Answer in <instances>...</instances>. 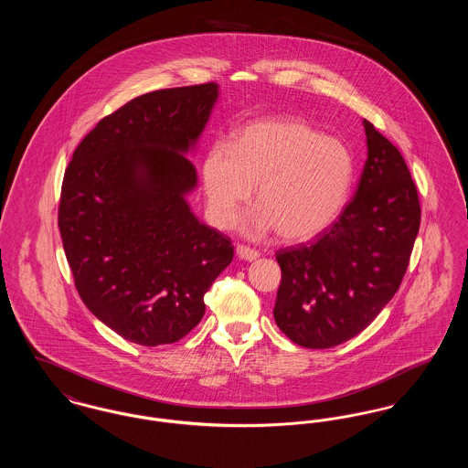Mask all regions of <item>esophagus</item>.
Wrapping results in <instances>:
<instances>
[{
	"instance_id": "esophagus-1",
	"label": "esophagus",
	"mask_w": 468,
	"mask_h": 468,
	"mask_svg": "<svg viewBox=\"0 0 468 468\" xmlns=\"http://www.w3.org/2000/svg\"><path fill=\"white\" fill-rule=\"evenodd\" d=\"M237 254L240 260H245V261H254L256 258H260V252L247 245H237Z\"/></svg>"
}]
</instances>
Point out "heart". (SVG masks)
I'll list each match as a JSON object with an SVG mask.
<instances>
[{"mask_svg": "<svg viewBox=\"0 0 468 468\" xmlns=\"http://www.w3.org/2000/svg\"><path fill=\"white\" fill-rule=\"evenodd\" d=\"M355 178L351 151L336 138L291 119L245 126L235 138L214 142L201 165L207 216L218 228L235 223L240 207L258 201L244 221L249 237L277 228L291 242L309 240L340 216Z\"/></svg>", "mask_w": 468, "mask_h": 468, "instance_id": "b5f03b06", "label": "heart"}]
</instances>
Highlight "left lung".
Wrapping results in <instances>:
<instances>
[{
    "label": "left lung",
    "mask_w": 468,
    "mask_h": 468,
    "mask_svg": "<svg viewBox=\"0 0 468 468\" xmlns=\"http://www.w3.org/2000/svg\"><path fill=\"white\" fill-rule=\"evenodd\" d=\"M368 157L355 197L307 244L277 250L273 317L302 347L328 349L361 334L395 296L421 223L400 151L363 121Z\"/></svg>",
    "instance_id": "left-lung-1"
}]
</instances>
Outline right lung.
<instances>
[{
	"label": "right lung",
	"instance_id": "right-lung-1",
	"mask_svg": "<svg viewBox=\"0 0 468 468\" xmlns=\"http://www.w3.org/2000/svg\"><path fill=\"white\" fill-rule=\"evenodd\" d=\"M219 86L142 94L103 117L68 165L58 224L82 302L140 346L174 344L205 314L231 240L191 212L193 149Z\"/></svg>",
	"mask_w": 468,
	"mask_h": 468
}]
</instances>
